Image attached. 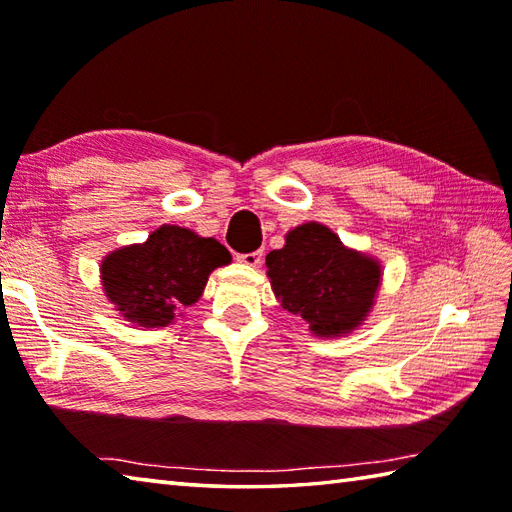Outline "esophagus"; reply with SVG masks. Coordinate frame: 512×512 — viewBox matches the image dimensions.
<instances>
[{
	"mask_svg": "<svg viewBox=\"0 0 512 512\" xmlns=\"http://www.w3.org/2000/svg\"><path fill=\"white\" fill-rule=\"evenodd\" d=\"M264 259V250H253V253H244V255H237V262H242L246 266H259Z\"/></svg>",
	"mask_w": 512,
	"mask_h": 512,
	"instance_id": "obj_1",
	"label": "esophagus"
}]
</instances>
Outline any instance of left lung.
Returning a JSON list of instances; mask_svg holds the SVG:
<instances>
[{"instance_id": "8db88e82", "label": "left lung", "mask_w": 512, "mask_h": 512, "mask_svg": "<svg viewBox=\"0 0 512 512\" xmlns=\"http://www.w3.org/2000/svg\"><path fill=\"white\" fill-rule=\"evenodd\" d=\"M270 284L284 310L299 314L319 336H341L361 323L380 284V266L345 248L328 226L308 222L266 257Z\"/></svg>"}]
</instances>
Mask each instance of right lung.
Here are the masks:
<instances>
[{"label":"right lung","instance_id":"add662e5","mask_svg":"<svg viewBox=\"0 0 512 512\" xmlns=\"http://www.w3.org/2000/svg\"><path fill=\"white\" fill-rule=\"evenodd\" d=\"M228 262L231 253L217 239L165 224L145 244L107 255L101 277L107 297L127 321L165 328L200 299L213 270Z\"/></svg>","mask_w":512,"mask_h":512}]
</instances>
